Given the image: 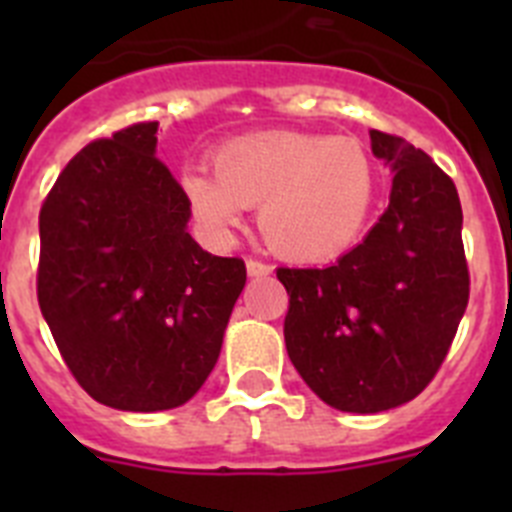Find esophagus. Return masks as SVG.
<instances>
[{
  "mask_svg": "<svg viewBox=\"0 0 512 512\" xmlns=\"http://www.w3.org/2000/svg\"><path fill=\"white\" fill-rule=\"evenodd\" d=\"M246 271H248V277H269L271 266L264 264V261H259V259H248Z\"/></svg>",
  "mask_w": 512,
  "mask_h": 512,
  "instance_id": "esophagus-1",
  "label": "esophagus"
}]
</instances>
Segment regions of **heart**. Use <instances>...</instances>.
Listing matches in <instances>:
<instances>
[{"label": "heart", "mask_w": 512, "mask_h": 512, "mask_svg": "<svg viewBox=\"0 0 512 512\" xmlns=\"http://www.w3.org/2000/svg\"><path fill=\"white\" fill-rule=\"evenodd\" d=\"M215 174L184 169L182 192L207 235L225 241L243 207L259 205L271 251L325 261L359 241L377 197V166L359 140L271 130L235 138L212 158Z\"/></svg>", "instance_id": "b5f03b06"}]
</instances>
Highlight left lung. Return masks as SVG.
Returning a JSON list of instances; mask_svg holds the SVG:
<instances>
[{
    "label": "left lung",
    "mask_w": 512,
    "mask_h": 512,
    "mask_svg": "<svg viewBox=\"0 0 512 512\" xmlns=\"http://www.w3.org/2000/svg\"><path fill=\"white\" fill-rule=\"evenodd\" d=\"M392 192L364 241L325 269H277L287 354L325 405L382 413L428 387L469 302L454 182L408 140L372 130Z\"/></svg>",
    "instance_id": "left-lung-1"
}]
</instances>
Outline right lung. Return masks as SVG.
Here are the masks:
<instances>
[{
    "label": "right lung",
    "mask_w": 512,
    "mask_h": 512,
    "mask_svg": "<svg viewBox=\"0 0 512 512\" xmlns=\"http://www.w3.org/2000/svg\"><path fill=\"white\" fill-rule=\"evenodd\" d=\"M158 122L81 148L40 207L38 302L97 402L156 413L217 364L246 264L202 251L189 202L156 158Z\"/></svg>",
    "instance_id": "1"
}]
</instances>
